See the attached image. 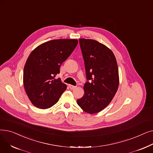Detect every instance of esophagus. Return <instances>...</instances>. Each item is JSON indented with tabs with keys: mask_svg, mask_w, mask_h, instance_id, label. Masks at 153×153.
Wrapping results in <instances>:
<instances>
[{
	"mask_svg": "<svg viewBox=\"0 0 153 153\" xmlns=\"http://www.w3.org/2000/svg\"><path fill=\"white\" fill-rule=\"evenodd\" d=\"M69 88H70L71 89H75V88H76V86H74V85H71V84H69Z\"/></svg>",
	"mask_w": 153,
	"mask_h": 153,
	"instance_id": "esophagus-1",
	"label": "esophagus"
}]
</instances>
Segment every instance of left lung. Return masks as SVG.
I'll use <instances>...</instances> for the list:
<instances>
[{
  "mask_svg": "<svg viewBox=\"0 0 153 153\" xmlns=\"http://www.w3.org/2000/svg\"><path fill=\"white\" fill-rule=\"evenodd\" d=\"M87 82L77 103L86 112L101 111L113 99L119 86L116 57L108 48L93 39H79Z\"/></svg>",
  "mask_w": 153,
  "mask_h": 153,
  "instance_id": "8db88e82",
  "label": "left lung"
}]
</instances>
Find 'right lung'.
<instances>
[{"mask_svg": "<svg viewBox=\"0 0 153 153\" xmlns=\"http://www.w3.org/2000/svg\"><path fill=\"white\" fill-rule=\"evenodd\" d=\"M77 43V39L52 40L30 53L24 68L23 82L29 99L37 108L52 107L65 91L67 85L55 77Z\"/></svg>", "mask_w": 153, "mask_h": 153, "instance_id": "obj_1", "label": "right lung"}]
</instances>
